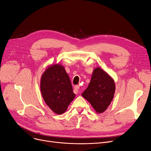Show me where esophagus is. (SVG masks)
Masks as SVG:
<instances>
[{"instance_id": "34e87169", "label": "esophagus", "mask_w": 151, "mask_h": 151, "mask_svg": "<svg viewBox=\"0 0 151 151\" xmlns=\"http://www.w3.org/2000/svg\"><path fill=\"white\" fill-rule=\"evenodd\" d=\"M80 89V86L79 85H76L74 86V91H76V93H78L79 89Z\"/></svg>"}]
</instances>
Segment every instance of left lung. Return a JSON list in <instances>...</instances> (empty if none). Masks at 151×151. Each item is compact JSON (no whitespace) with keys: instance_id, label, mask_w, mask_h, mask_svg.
<instances>
[{"instance_id":"left-lung-1","label":"left lung","mask_w":151,"mask_h":151,"mask_svg":"<svg viewBox=\"0 0 151 151\" xmlns=\"http://www.w3.org/2000/svg\"><path fill=\"white\" fill-rule=\"evenodd\" d=\"M115 91V82L100 68L93 71L90 83L82 96L98 113L104 112L113 100Z\"/></svg>"}]
</instances>
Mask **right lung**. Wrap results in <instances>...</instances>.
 Here are the masks:
<instances>
[{
  "mask_svg": "<svg viewBox=\"0 0 151 151\" xmlns=\"http://www.w3.org/2000/svg\"><path fill=\"white\" fill-rule=\"evenodd\" d=\"M40 89L44 101L58 115L64 113L75 98L69 77L63 66L49 67L41 79Z\"/></svg>",
  "mask_w": 151,
  "mask_h": 151,
  "instance_id": "obj_1",
  "label": "right lung"
}]
</instances>
